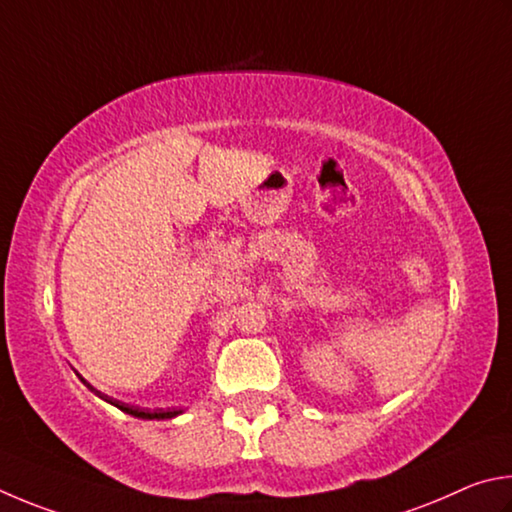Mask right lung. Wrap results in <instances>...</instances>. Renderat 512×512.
Here are the masks:
<instances>
[{
	"label": "right lung",
	"mask_w": 512,
	"mask_h": 512,
	"mask_svg": "<svg viewBox=\"0 0 512 512\" xmlns=\"http://www.w3.org/2000/svg\"><path fill=\"white\" fill-rule=\"evenodd\" d=\"M78 375V373H76ZM80 378V375H78ZM80 382L85 384V387L89 389V391H94L96 396H101L103 400H107L110 402V405H114V407H119L121 411H125V414H130V416H137V418H146V420H166V418H175V416H179L182 414V409H143V407H134V405H125V402H121V400H112V398H107V396H103L101 391H96L92 384H89L85 378H80Z\"/></svg>",
	"instance_id": "obj_1"
}]
</instances>
